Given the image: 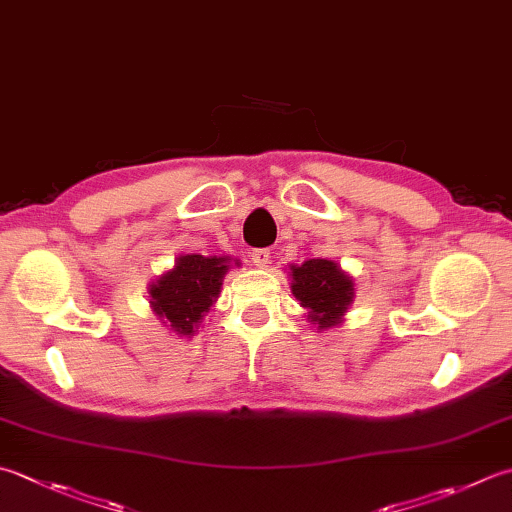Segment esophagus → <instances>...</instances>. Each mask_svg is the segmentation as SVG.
<instances>
[{"instance_id":"esophagus-1","label":"esophagus","mask_w":512,"mask_h":512,"mask_svg":"<svg viewBox=\"0 0 512 512\" xmlns=\"http://www.w3.org/2000/svg\"><path fill=\"white\" fill-rule=\"evenodd\" d=\"M250 262L257 268H266L270 264V250L268 248H255L253 253H250Z\"/></svg>"}]
</instances>
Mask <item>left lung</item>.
Masks as SVG:
<instances>
[{
  "instance_id": "1",
  "label": "left lung",
  "mask_w": 512,
  "mask_h": 512,
  "mask_svg": "<svg viewBox=\"0 0 512 512\" xmlns=\"http://www.w3.org/2000/svg\"><path fill=\"white\" fill-rule=\"evenodd\" d=\"M290 293L306 310V319L322 330L344 322L348 306L355 302V282L333 259H306L304 264H290Z\"/></svg>"
}]
</instances>
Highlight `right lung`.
<instances>
[{
  "label": "right lung",
  "instance_id": "add662e5",
  "mask_svg": "<svg viewBox=\"0 0 512 512\" xmlns=\"http://www.w3.org/2000/svg\"><path fill=\"white\" fill-rule=\"evenodd\" d=\"M239 259L228 255H179L175 266L148 284L150 308L175 337H193L222 293L226 273Z\"/></svg>",
  "mask_w": 512,
  "mask_h": 512
}]
</instances>
